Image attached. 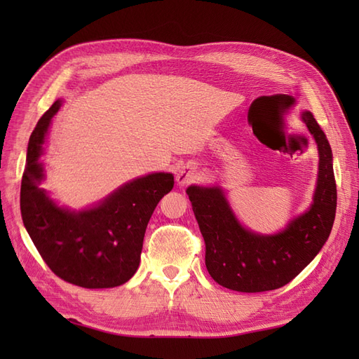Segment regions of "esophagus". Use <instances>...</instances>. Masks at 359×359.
I'll return each instance as SVG.
<instances>
[{"instance_id": "1", "label": "esophagus", "mask_w": 359, "mask_h": 359, "mask_svg": "<svg viewBox=\"0 0 359 359\" xmlns=\"http://www.w3.org/2000/svg\"><path fill=\"white\" fill-rule=\"evenodd\" d=\"M194 180V170L190 166H181L177 173V184L178 186H187Z\"/></svg>"}]
</instances>
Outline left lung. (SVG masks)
I'll use <instances>...</instances> for the list:
<instances>
[{"label": "left lung", "instance_id": "obj_1", "mask_svg": "<svg viewBox=\"0 0 359 359\" xmlns=\"http://www.w3.org/2000/svg\"><path fill=\"white\" fill-rule=\"evenodd\" d=\"M319 151L313 202L283 231L262 235L238 222L222 187L190 186L186 191L205 240V265L220 286L236 292H265L287 285L320 252L331 233L337 187L332 151L313 114H301Z\"/></svg>", "mask_w": 359, "mask_h": 359}]
</instances>
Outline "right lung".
<instances>
[{"label":"right lung","instance_id":"add662e5","mask_svg":"<svg viewBox=\"0 0 359 359\" xmlns=\"http://www.w3.org/2000/svg\"><path fill=\"white\" fill-rule=\"evenodd\" d=\"M61 103L43 114L29 136L20 184L24 226L46 265L64 281L86 289L121 286L137 271L148 222L173 189V175L156 172L135 178L85 210L60 206L40 187L45 180L40 157Z\"/></svg>","mask_w":359,"mask_h":359}]
</instances>
